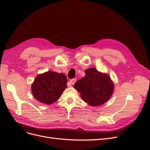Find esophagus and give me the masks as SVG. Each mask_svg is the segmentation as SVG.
I'll use <instances>...</instances> for the list:
<instances>
[{"instance_id":"esophagus-1","label":"esophagus","mask_w":150,"mask_h":150,"mask_svg":"<svg viewBox=\"0 0 150 150\" xmlns=\"http://www.w3.org/2000/svg\"><path fill=\"white\" fill-rule=\"evenodd\" d=\"M76 82V79H71V81H70V83H71V84H74L75 83V82Z\"/></svg>"}]
</instances>
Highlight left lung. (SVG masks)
Wrapping results in <instances>:
<instances>
[{
    "label": "left lung",
    "mask_w": 150,
    "mask_h": 150,
    "mask_svg": "<svg viewBox=\"0 0 150 150\" xmlns=\"http://www.w3.org/2000/svg\"><path fill=\"white\" fill-rule=\"evenodd\" d=\"M85 76L78 80L74 87L81 93L83 100L91 106H98L109 100L114 84L108 74H103L95 68L85 71Z\"/></svg>",
    "instance_id": "8db88e82"
}]
</instances>
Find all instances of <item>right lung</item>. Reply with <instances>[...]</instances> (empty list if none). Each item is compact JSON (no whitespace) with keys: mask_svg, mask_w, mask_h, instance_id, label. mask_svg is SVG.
<instances>
[{"mask_svg":"<svg viewBox=\"0 0 150 150\" xmlns=\"http://www.w3.org/2000/svg\"><path fill=\"white\" fill-rule=\"evenodd\" d=\"M67 82L64 74L49 71L36 77L32 85V92L37 100L51 104L60 98L67 87Z\"/></svg>","mask_w":150,"mask_h":150,"instance_id":"right-lung-1","label":"right lung"}]
</instances>
